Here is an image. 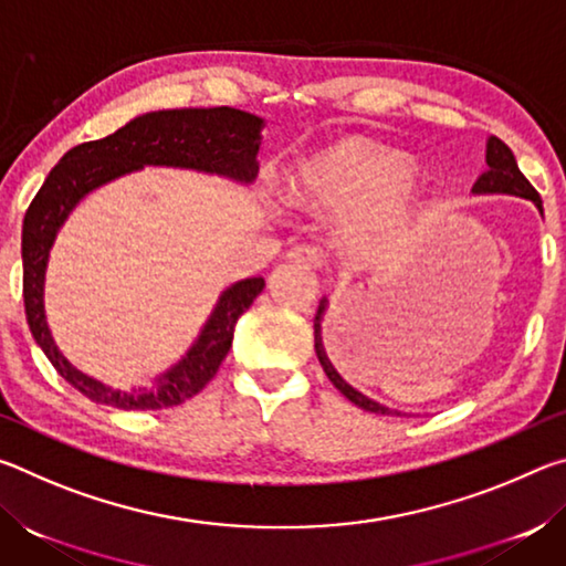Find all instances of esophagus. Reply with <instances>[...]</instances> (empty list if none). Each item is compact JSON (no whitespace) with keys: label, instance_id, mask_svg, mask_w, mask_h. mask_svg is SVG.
Segmentation results:
<instances>
[{"label":"esophagus","instance_id":"34e87169","mask_svg":"<svg viewBox=\"0 0 566 566\" xmlns=\"http://www.w3.org/2000/svg\"><path fill=\"white\" fill-rule=\"evenodd\" d=\"M290 256H292L294 262H300L304 266H312V270H319V266L327 262V260H324V252H322L317 244H300V247H294L292 252H290Z\"/></svg>","mask_w":566,"mask_h":566}]
</instances>
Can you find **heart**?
Wrapping results in <instances>:
<instances>
[{
	"instance_id": "obj_1",
	"label": "heart",
	"mask_w": 566,
	"mask_h": 566,
	"mask_svg": "<svg viewBox=\"0 0 566 566\" xmlns=\"http://www.w3.org/2000/svg\"><path fill=\"white\" fill-rule=\"evenodd\" d=\"M411 175L407 155L354 139L302 165L292 187L312 207L357 212L347 239L361 252H379L405 242L424 217V195L411 185Z\"/></svg>"
}]
</instances>
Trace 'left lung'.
I'll return each instance as SVG.
<instances>
[{
  "label": "left lung",
  "instance_id": "left-lung-1",
  "mask_svg": "<svg viewBox=\"0 0 566 566\" xmlns=\"http://www.w3.org/2000/svg\"><path fill=\"white\" fill-rule=\"evenodd\" d=\"M472 191H476V195H516V197L532 199V202L539 207V212H542L539 191H536L530 185V179L522 175L520 165H516V159L512 155V149L506 147L500 137H490V142H486V169L482 171V177L474 181ZM324 310H327V300H322L317 314H314V349H317V357H319L324 375H327L332 385L337 387L349 401H354L357 407L367 409V411H375V415H397V411H391L389 407H381L379 401L364 397L361 391L349 387L347 381L339 377V371L332 367V361H329L327 352H324V344H322Z\"/></svg>",
  "mask_w": 566,
  "mask_h": 566
}]
</instances>
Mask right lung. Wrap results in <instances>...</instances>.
<instances>
[{"instance_id": "obj_1", "label": "right lung", "mask_w": 566, "mask_h": 566, "mask_svg": "<svg viewBox=\"0 0 566 566\" xmlns=\"http://www.w3.org/2000/svg\"><path fill=\"white\" fill-rule=\"evenodd\" d=\"M260 129V117L232 107L149 112L124 124L109 137L72 147L44 179L42 189L27 209L22 227L27 324L54 369L84 397L117 409H165L199 395L217 375L219 364L232 347L237 319L264 290V280L252 276V280L229 286L219 296L212 317L205 324L195 347L177 367L161 375L155 387L129 391L104 387L102 381L76 371L62 357L44 319L46 260L66 214L92 189L145 165L187 167L214 171L237 181H252L260 171V161H256Z\"/></svg>"}]
</instances>
